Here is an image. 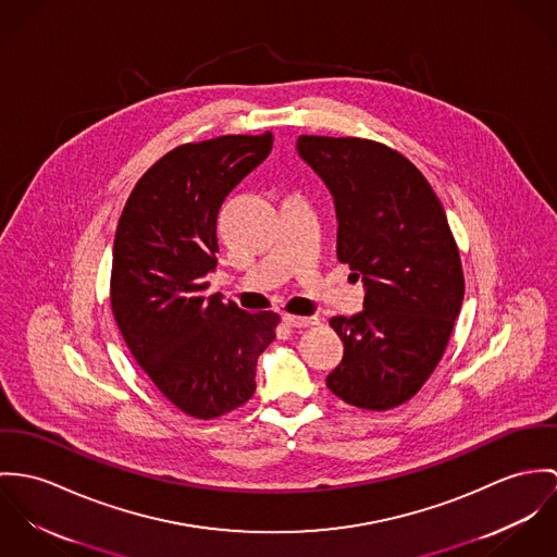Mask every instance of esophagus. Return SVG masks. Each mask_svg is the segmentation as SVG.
<instances>
[{
	"label": "esophagus",
	"mask_w": 557,
	"mask_h": 557,
	"mask_svg": "<svg viewBox=\"0 0 557 557\" xmlns=\"http://www.w3.org/2000/svg\"><path fill=\"white\" fill-rule=\"evenodd\" d=\"M284 322L288 324V326H293V329H306V326H313V324H318V318L315 315H290V313H286L284 315Z\"/></svg>",
	"instance_id": "obj_1"
}]
</instances>
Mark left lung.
Segmentation results:
<instances>
[{"label": "left lung", "instance_id": "8db88e82", "mask_svg": "<svg viewBox=\"0 0 557 557\" xmlns=\"http://www.w3.org/2000/svg\"><path fill=\"white\" fill-rule=\"evenodd\" d=\"M297 151L333 194L337 260L366 284L363 311L329 322L344 359L326 386L363 410L395 408L432 375L463 301L446 213L423 173L382 143L304 134Z\"/></svg>", "mask_w": 557, "mask_h": 557}]
</instances>
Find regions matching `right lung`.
Returning <instances> with one entry per match:
<instances>
[{"mask_svg": "<svg viewBox=\"0 0 557 557\" xmlns=\"http://www.w3.org/2000/svg\"><path fill=\"white\" fill-rule=\"evenodd\" d=\"M273 147V134L187 143L160 158L125 202L111 308L136 363L194 419H218L256 391V361L275 339V311L207 297L224 198Z\"/></svg>", "mask_w": 557, "mask_h": 557, "instance_id": "right-lung-1", "label": "right lung"}]
</instances>
